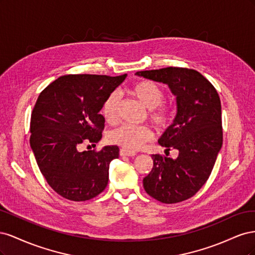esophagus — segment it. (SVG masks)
Here are the masks:
<instances>
[{"mask_svg":"<svg viewBox=\"0 0 255 255\" xmlns=\"http://www.w3.org/2000/svg\"><path fill=\"white\" fill-rule=\"evenodd\" d=\"M120 155L121 156H135L136 152L130 151V150L126 149V148H121L120 149Z\"/></svg>","mask_w":255,"mask_h":255,"instance_id":"1","label":"esophagus"}]
</instances>
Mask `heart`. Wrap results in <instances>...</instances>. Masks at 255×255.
Instances as JSON below:
<instances>
[{"mask_svg": "<svg viewBox=\"0 0 255 255\" xmlns=\"http://www.w3.org/2000/svg\"><path fill=\"white\" fill-rule=\"evenodd\" d=\"M129 92L146 110L150 112V118L158 128L166 127L170 121V111L161 106L165 94L156 83L152 81H140L134 84ZM121 98L119 92L114 91L107 96L102 106V114L109 123H115L118 119V112ZM111 141L128 150H137L152 138V132L148 127H135L123 125L111 134Z\"/></svg>", "mask_w": 255, "mask_h": 255, "instance_id": "b5f03b06", "label": "heart"}]
</instances>
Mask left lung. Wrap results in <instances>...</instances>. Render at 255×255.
Wrapping results in <instances>:
<instances>
[{
	"instance_id": "1",
	"label": "left lung",
	"mask_w": 255,
	"mask_h": 255,
	"mask_svg": "<svg viewBox=\"0 0 255 255\" xmlns=\"http://www.w3.org/2000/svg\"><path fill=\"white\" fill-rule=\"evenodd\" d=\"M168 85L175 97L176 115L158 143L179 151L175 159L152 155L153 168L143 179L148 195L161 203H177L194 196L210 176L222 145L221 103L204 76L187 68L168 67L136 72Z\"/></svg>"
}]
</instances>
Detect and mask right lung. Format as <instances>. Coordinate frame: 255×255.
I'll return each instance as SVG.
<instances>
[{
	"label": "right lung",
	"instance_id": "obj_1",
	"mask_svg": "<svg viewBox=\"0 0 255 255\" xmlns=\"http://www.w3.org/2000/svg\"><path fill=\"white\" fill-rule=\"evenodd\" d=\"M127 75H64L38 97L30 117V148L44 179L61 197L86 201L107 186L118 145L99 152L80 149L101 140L105 119L100 112Z\"/></svg>",
	"mask_w": 255,
	"mask_h": 255
}]
</instances>
